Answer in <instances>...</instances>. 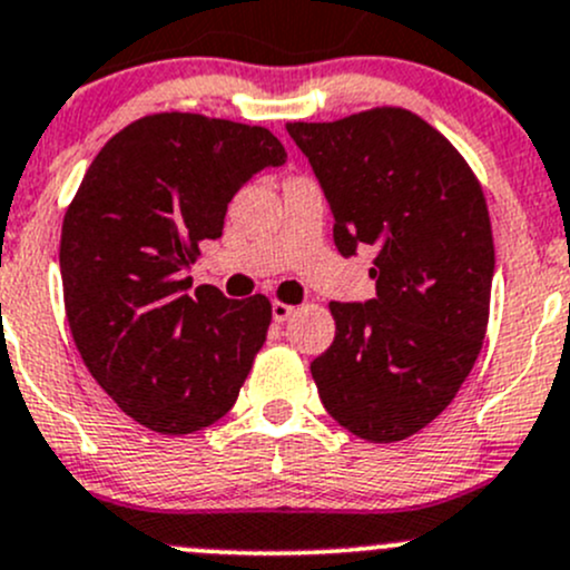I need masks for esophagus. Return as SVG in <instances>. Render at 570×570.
Returning a JSON list of instances; mask_svg holds the SVG:
<instances>
[{"label":"esophagus","instance_id":"esophagus-1","mask_svg":"<svg viewBox=\"0 0 570 570\" xmlns=\"http://www.w3.org/2000/svg\"><path fill=\"white\" fill-rule=\"evenodd\" d=\"M292 312H295V306H289V303L273 301V320L275 322H286L292 317Z\"/></svg>","mask_w":570,"mask_h":570}]
</instances>
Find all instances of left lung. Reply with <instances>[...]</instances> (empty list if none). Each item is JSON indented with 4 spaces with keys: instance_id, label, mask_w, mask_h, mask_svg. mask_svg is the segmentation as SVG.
Instances as JSON below:
<instances>
[{
    "instance_id": "1",
    "label": "left lung",
    "mask_w": 570,
    "mask_h": 570,
    "mask_svg": "<svg viewBox=\"0 0 570 570\" xmlns=\"http://www.w3.org/2000/svg\"><path fill=\"white\" fill-rule=\"evenodd\" d=\"M333 212L342 256L375 245L377 295L331 303L333 344L312 361L325 411L394 444L428 428L469 377L491 312L493 234L474 170L402 107L286 124Z\"/></svg>"
}]
</instances>
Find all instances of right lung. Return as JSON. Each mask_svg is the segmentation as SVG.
Listing matches in <instances>:
<instances>
[{
    "label": "right lung",
    "mask_w": 570,
    "mask_h": 570,
    "mask_svg": "<svg viewBox=\"0 0 570 570\" xmlns=\"http://www.w3.org/2000/svg\"><path fill=\"white\" fill-rule=\"evenodd\" d=\"M286 163L264 126L157 112L96 154L60 237L66 317L79 355L115 405L163 435L226 416L267 338L264 295L189 292L181 269L223 234L228 200Z\"/></svg>",
    "instance_id": "right-lung-1"
}]
</instances>
